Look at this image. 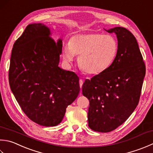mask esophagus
<instances>
[{"mask_svg": "<svg viewBox=\"0 0 153 153\" xmlns=\"http://www.w3.org/2000/svg\"><path fill=\"white\" fill-rule=\"evenodd\" d=\"M79 86H80V88H82V85H83V80H82V79H79Z\"/></svg>", "mask_w": 153, "mask_h": 153, "instance_id": "obj_1", "label": "esophagus"}]
</instances>
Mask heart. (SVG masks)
<instances>
[{
    "mask_svg": "<svg viewBox=\"0 0 153 153\" xmlns=\"http://www.w3.org/2000/svg\"><path fill=\"white\" fill-rule=\"evenodd\" d=\"M117 52V41L113 36L95 32L71 37L70 44L63 46L62 56L67 64H70L78 54L81 70L89 75H97L111 66Z\"/></svg>",
    "mask_w": 153,
    "mask_h": 153,
    "instance_id": "obj_1",
    "label": "heart"
}]
</instances>
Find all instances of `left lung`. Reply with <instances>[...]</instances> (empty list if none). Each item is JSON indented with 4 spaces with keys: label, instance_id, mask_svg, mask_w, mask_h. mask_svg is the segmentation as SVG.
<instances>
[{
    "label": "left lung",
    "instance_id": "obj_1",
    "mask_svg": "<svg viewBox=\"0 0 153 153\" xmlns=\"http://www.w3.org/2000/svg\"><path fill=\"white\" fill-rule=\"evenodd\" d=\"M115 33L118 52L113 64L103 73L85 79L82 94L89 101L88 125L93 131L108 133L129 117L139 103L146 67L134 35L123 27Z\"/></svg>",
    "mask_w": 153,
    "mask_h": 153
}]
</instances>
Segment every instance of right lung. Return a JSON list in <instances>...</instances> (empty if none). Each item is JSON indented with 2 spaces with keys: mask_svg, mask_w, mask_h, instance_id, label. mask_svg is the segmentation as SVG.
<instances>
[{
  "mask_svg": "<svg viewBox=\"0 0 153 153\" xmlns=\"http://www.w3.org/2000/svg\"><path fill=\"white\" fill-rule=\"evenodd\" d=\"M43 24L26 26L12 50L9 84L21 109L37 124L56 126L78 95L79 77L58 66L62 41Z\"/></svg>",
  "mask_w": 153,
  "mask_h": 153,
  "instance_id": "1",
  "label": "right lung"
}]
</instances>
